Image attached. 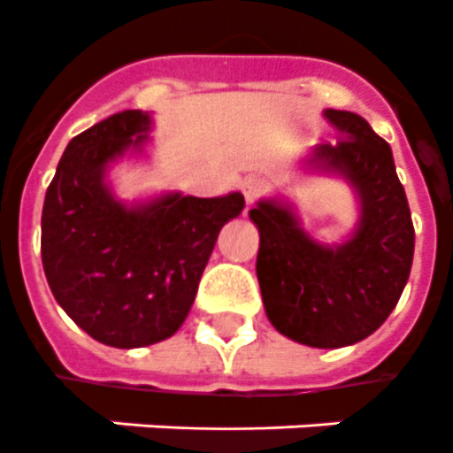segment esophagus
I'll return each mask as SVG.
<instances>
[{"label":"esophagus","instance_id":"1","mask_svg":"<svg viewBox=\"0 0 453 453\" xmlns=\"http://www.w3.org/2000/svg\"><path fill=\"white\" fill-rule=\"evenodd\" d=\"M266 182H264L262 177H248L243 184H241V191H243L245 201H248V205H252L257 201V198H262L264 194H266Z\"/></svg>","mask_w":453,"mask_h":453}]
</instances>
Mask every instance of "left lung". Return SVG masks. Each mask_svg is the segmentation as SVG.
I'll use <instances>...</instances> for the list:
<instances>
[{
  "instance_id": "obj_1",
  "label": "left lung",
  "mask_w": 453,
  "mask_h": 453,
  "mask_svg": "<svg viewBox=\"0 0 453 453\" xmlns=\"http://www.w3.org/2000/svg\"><path fill=\"white\" fill-rule=\"evenodd\" d=\"M342 137L313 164L343 175L360 196V224L339 248L316 243L276 201L250 210L259 229L257 278L271 325L313 349H342L386 323L414 259V224L388 142L360 114L325 110Z\"/></svg>"
}]
</instances>
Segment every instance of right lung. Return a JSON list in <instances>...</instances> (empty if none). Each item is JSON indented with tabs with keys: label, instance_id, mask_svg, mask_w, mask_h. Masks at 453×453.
I'll list each match as a JSON object with an SVG mask.
<instances>
[{
	"label": "right lung",
	"instance_id": "obj_1",
	"mask_svg": "<svg viewBox=\"0 0 453 453\" xmlns=\"http://www.w3.org/2000/svg\"><path fill=\"white\" fill-rule=\"evenodd\" d=\"M150 114L126 110L72 137L42 210V264L65 313L96 342L140 349L173 336L189 313L219 229L243 194H168L126 208L107 164L142 147Z\"/></svg>",
	"mask_w": 453,
	"mask_h": 453
}]
</instances>
